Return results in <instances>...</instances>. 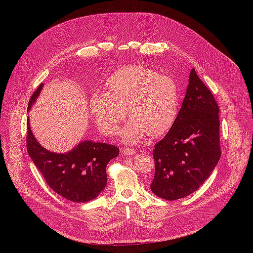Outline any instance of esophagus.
<instances>
[{
	"label": "esophagus",
	"instance_id": "esophagus-1",
	"mask_svg": "<svg viewBox=\"0 0 253 253\" xmlns=\"http://www.w3.org/2000/svg\"><path fill=\"white\" fill-rule=\"evenodd\" d=\"M122 152H123V154H124V155H126V156L134 155V154L136 153V151H135L134 149H132V148H123Z\"/></svg>",
	"mask_w": 253,
	"mask_h": 253
}]
</instances>
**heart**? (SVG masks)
<instances>
[{
	"instance_id": "obj_1",
	"label": "heart",
	"mask_w": 253,
	"mask_h": 253,
	"mask_svg": "<svg viewBox=\"0 0 253 253\" xmlns=\"http://www.w3.org/2000/svg\"><path fill=\"white\" fill-rule=\"evenodd\" d=\"M107 90H96L90 107L100 130L114 135L128 113L121 131L127 143H136L148 133L159 137L173 126L178 113V90L174 80L142 65H127L106 81Z\"/></svg>"
}]
</instances>
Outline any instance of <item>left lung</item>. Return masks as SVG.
Wrapping results in <instances>:
<instances>
[{"mask_svg": "<svg viewBox=\"0 0 253 253\" xmlns=\"http://www.w3.org/2000/svg\"><path fill=\"white\" fill-rule=\"evenodd\" d=\"M219 108L210 90L191 69L177 118L155 144L151 191L166 200L186 197L211 175L220 156Z\"/></svg>", "mask_w": 253, "mask_h": 253, "instance_id": "obj_1", "label": "left lung"}]
</instances>
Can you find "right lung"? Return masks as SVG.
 <instances>
[{"mask_svg":"<svg viewBox=\"0 0 253 253\" xmlns=\"http://www.w3.org/2000/svg\"><path fill=\"white\" fill-rule=\"evenodd\" d=\"M44 84L32 95L28 111L37 101ZM27 150L36 167L48 185L62 197L73 202H88L95 199L107 184L106 166L119 155V148L111 144L80 141L65 153H56L43 147L34 136L30 119L27 121Z\"/></svg>","mask_w":253,"mask_h":253,"instance_id":"1","label":"right lung"}]
</instances>
